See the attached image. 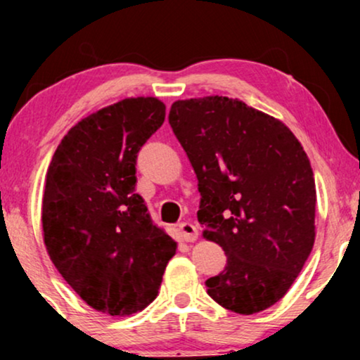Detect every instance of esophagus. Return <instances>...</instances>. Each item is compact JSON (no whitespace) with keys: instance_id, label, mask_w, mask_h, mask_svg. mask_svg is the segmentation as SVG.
Returning <instances> with one entry per match:
<instances>
[{"instance_id":"esophagus-1","label":"esophagus","mask_w":360,"mask_h":360,"mask_svg":"<svg viewBox=\"0 0 360 360\" xmlns=\"http://www.w3.org/2000/svg\"><path fill=\"white\" fill-rule=\"evenodd\" d=\"M179 230L186 242H194L198 238V226L191 221L179 223Z\"/></svg>"}]
</instances>
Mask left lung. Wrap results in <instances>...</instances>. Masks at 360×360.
<instances>
[{
    "label": "left lung",
    "mask_w": 360,
    "mask_h": 360,
    "mask_svg": "<svg viewBox=\"0 0 360 360\" xmlns=\"http://www.w3.org/2000/svg\"><path fill=\"white\" fill-rule=\"evenodd\" d=\"M169 123L196 172L203 237L226 266L205 283L230 311L254 315L283 298L315 243V177L283 122L240 100L172 103Z\"/></svg>",
    "instance_id": "8db88e82"
}]
</instances>
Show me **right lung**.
I'll return each mask as SVG.
<instances>
[{
	"instance_id": "1",
	"label": "right lung",
	"mask_w": 360,
	"mask_h": 360,
	"mask_svg": "<svg viewBox=\"0 0 360 360\" xmlns=\"http://www.w3.org/2000/svg\"><path fill=\"white\" fill-rule=\"evenodd\" d=\"M166 118L157 98H127L82 118L49 166L44 242L65 283L91 308L127 316L159 292L176 242L135 193L137 154Z\"/></svg>"
}]
</instances>
